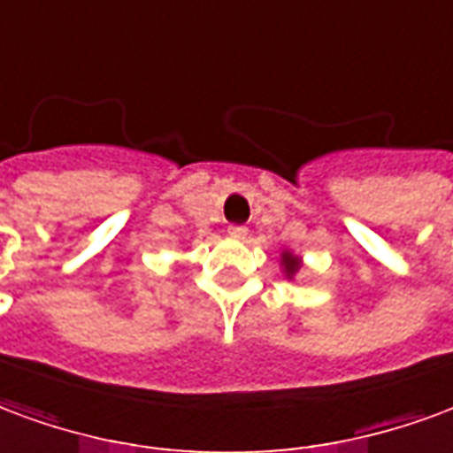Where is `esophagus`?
Segmentation results:
<instances>
[{"label":"esophagus","instance_id":"obj_1","mask_svg":"<svg viewBox=\"0 0 453 453\" xmlns=\"http://www.w3.org/2000/svg\"><path fill=\"white\" fill-rule=\"evenodd\" d=\"M229 236L234 241H243L246 236H249V229H246V226H239V224H234V226H229Z\"/></svg>","mask_w":453,"mask_h":453}]
</instances>
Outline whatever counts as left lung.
Masks as SVG:
<instances>
[{
    "mask_svg": "<svg viewBox=\"0 0 453 453\" xmlns=\"http://www.w3.org/2000/svg\"><path fill=\"white\" fill-rule=\"evenodd\" d=\"M302 265H303L302 256H296L295 250L285 249L282 253H280V270H282V275H285L289 282L295 280L296 273L302 270Z\"/></svg>",
    "mask_w": 453,
    "mask_h": 453,
    "instance_id": "1",
    "label": "left lung"
}]
</instances>
